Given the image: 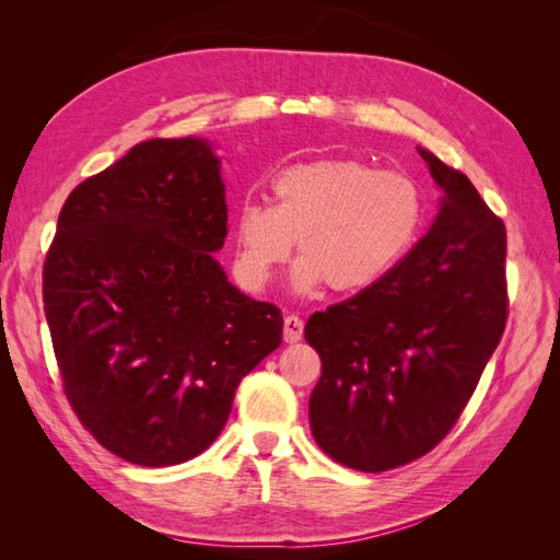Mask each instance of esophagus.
Here are the masks:
<instances>
[{
    "label": "esophagus",
    "mask_w": 560,
    "mask_h": 560,
    "mask_svg": "<svg viewBox=\"0 0 560 560\" xmlns=\"http://www.w3.org/2000/svg\"><path fill=\"white\" fill-rule=\"evenodd\" d=\"M303 336V319L296 315L284 317V343H299Z\"/></svg>",
    "instance_id": "esophagus-1"
}]
</instances>
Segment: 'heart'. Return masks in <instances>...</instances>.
I'll list each match as a JSON object with an SVG mask.
<instances>
[{
  "mask_svg": "<svg viewBox=\"0 0 560 560\" xmlns=\"http://www.w3.org/2000/svg\"><path fill=\"white\" fill-rule=\"evenodd\" d=\"M422 219L420 186L358 159L287 165L270 179V206L247 200L235 214L241 278L264 290L292 257L294 287L358 294L411 249Z\"/></svg>",
  "mask_w": 560,
  "mask_h": 560,
  "instance_id": "b5f03b06",
  "label": "heart"
}]
</instances>
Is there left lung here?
Wrapping results in <instances>:
<instances>
[{
  "instance_id": "1",
  "label": "left lung",
  "mask_w": 560,
  "mask_h": 560,
  "mask_svg": "<svg viewBox=\"0 0 560 560\" xmlns=\"http://www.w3.org/2000/svg\"><path fill=\"white\" fill-rule=\"evenodd\" d=\"M418 151L446 194L434 224L381 282L313 313L303 331L322 360L315 442L360 471L409 465L442 442L510 311L502 219L467 175Z\"/></svg>"
}]
</instances>
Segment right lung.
Instances as JSON below:
<instances>
[{
    "mask_svg": "<svg viewBox=\"0 0 560 560\" xmlns=\"http://www.w3.org/2000/svg\"><path fill=\"white\" fill-rule=\"evenodd\" d=\"M206 140L135 144L67 196L44 313L72 411L142 467L191 460L235 387L282 341V313L226 280V194Z\"/></svg>",
    "mask_w": 560,
    "mask_h": 560,
    "instance_id": "right-lung-1",
    "label": "right lung"
}]
</instances>
